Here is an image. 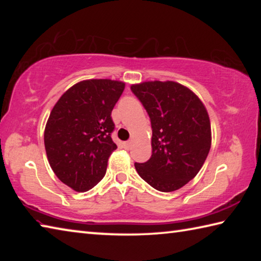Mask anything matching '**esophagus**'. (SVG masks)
I'll use <instances>...</instances> for the list:
<instances>
[{
	"label": "esophagus",
	"mask_w": 261,
	"mask_h": 261,
	"mask_svg": "<svg viewBox=\"0 0 261 261\" xmlns=\"http://www.w3.org/2000/svg\"><path fill=\"white\" fill-rule=\"evenodd\" d=\"M123 147L125 149H129L131 147V141H125V143H123Z\"/></svg>",
	"instance_id": "esophagus-1"
}]
</instances>
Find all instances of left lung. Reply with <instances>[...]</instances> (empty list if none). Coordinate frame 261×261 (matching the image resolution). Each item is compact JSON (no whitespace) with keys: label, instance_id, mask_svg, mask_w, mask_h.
Instances as JSON below:
<instances>
[{"label":"left lung","instance_id":"left-lung-1","mask_svg":"<svg viewBox=\"0 0 261 261\" xmlns=\"http://www.w3.org/2000/svg\"><path fill=\"white\" fill-rule=\"evenodd\" d=\"M152 124V156L135 163L151 187L171 192L184 187L201 169L212 144L205 105L189 87L173 81L132 84Z\"/></svg>","mask_w":261,"mask_h":261}]
</instances>
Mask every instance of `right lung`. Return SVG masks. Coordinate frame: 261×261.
Masks as SVG:
<instances>
[{
  "label": "right lung",
  "mask_w": 261,
  "mask_h": 261,
  "mask_svg": "<svg viewBox=\"0 0 261 261\" xmlns=\"http://www.w3.org/2000/svg\"><path fill=\"white\" fill-rule=\"evenodd\" d=\"M125 83L86 79L64 92L48 117L43 140L48 162L62 183L85 192L103 178L117 148L112 110Z\"/></svg>",
  "instance_id": "add662e5"
}]
</instances>
